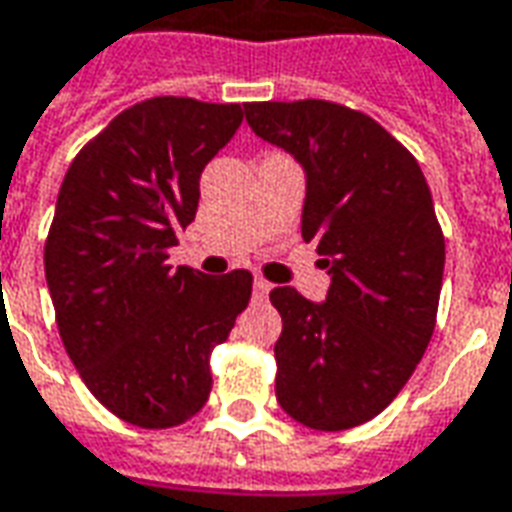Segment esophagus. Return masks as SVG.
I'll use <instances>...</instances> for the list:
<instances>
[{
	"label": "esophagus",
	"mask_w": 512,
	"mask_h": 512,
	"mask_svg": "<svg viewBox=\"0 0 512 512\" xmlns=\"http://www.w3.org/2000/svg\"><path fill=\"white\" fill-rule=\"evenodd\" d=\"M273 290V284H270V281H264V278H256V281H253V298H259V301H262V298H267V292Z\"/></svg>",
	"instance_id": "obj_1"
}]
</instances>
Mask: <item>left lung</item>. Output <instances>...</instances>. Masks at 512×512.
<instances>
[{"mask_svg":"<svg viewBox=\"0 0 512 512\" xmlns=\"http://www.w3.org/2000/svg\"><path fill=\"white\" fill-rule=\"evenodd\" d=\"M248 125L306 172L301 234L326 256L331 287H292L281 315L276 398L298 424L340 432L401 393L435 331L446 242L418 161L362 111L326 100L250 102Z\"/></svg>","mask_w":512,"mask_h":512,"instance_id":"left-lung-1","label":"left lung"}]
</instances>
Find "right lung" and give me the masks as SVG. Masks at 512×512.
<instances>
[{
    "label": "right lung",
    "mask_w": 512,
    "mask_h": 512,
    "mask_svg": "<svg viewBox=\"0 0 512 512\" xmlns=\"http://www.w3.org/2000/svg\"><path fill=\"white\" fill-rule=\"evenodd\" d=\"M242 105L153 97L74 155L44 245L63 348L105 410L142 429L189 421L211 393L209 357L248 306L253 276L172 267L195 220L200 172Z\"/></svg>",
    "instance_id": "right-lung-1"
}]
</instances>
